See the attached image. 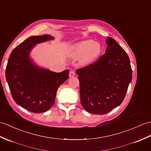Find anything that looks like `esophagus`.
Wrapping results in <instances>:
<instances>
[{
  "label": "esophagus",
  "instance_id": "1",
  "mask_svg": "<svg viewBox=\"0 0 151 151\" xmlns=\"http://www.w3.org/2000/svg\"><path fill=\"white\" fill-rule=\"evenodd\" d=\"M75 75V73L74 71H71L69 72V76L70 77H73Z\"/></svg>",
  "mask_w": 151,
  "mask_h": 151
}]
</instances>
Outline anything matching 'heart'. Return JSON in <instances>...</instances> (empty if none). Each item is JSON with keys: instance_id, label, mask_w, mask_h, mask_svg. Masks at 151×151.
<instances>
[{"instance_id": "heart-1", "label": "heart", "mask_w": 151, "mask_h": 151, "mask_svg": "<svg viewBox=\"0 0 151 151\" xmlns=\"http://www.w3.org/2000/svg\"><path fill=\"white\" fill-rule=\"evenodd\" d=\"M101 52V44L92 40H86L76 44L73 47L71 56L80 58V64L87 65L96 61Z\"/></svg>"}]
</instances>
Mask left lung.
<instances>
[{"label":"left lung","mask_w":151,"mask_h":151,"mask_svg":"<svg viewBox=\"0 0 151 151\" xmlns=\"http://www.w3.org/2000/svg\"><path fill=\"white\" fill-rule=\"evenodd\" d=\"M106 53L78 69L80 103L87 112L107 114L124 101L132 78L130 60L113 38L107 37Z\"/></svg>","instance_id":"8db88e82"}]
</instances>
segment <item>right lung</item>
I'll use <instances>...</instances> for the list:
<instances>
[{"mask_svg":"<svg viewBox=\"0 0 151 151\" xmlns=\"http://www.w3.org/2000/svg\"><path fill=\"white\" fill-rule=\"evenodd\" d=\"M53 39L50 35L32 36L14 49L6 69V78L13 100L35 113L48 111L53 106L57 89L69 78V70L55 73L38 68L29 58L32 48Z\"/></svg>","mask_w":151,"mask_h":151,"instance_id":"1","label":"right lung"}]
</instances>
